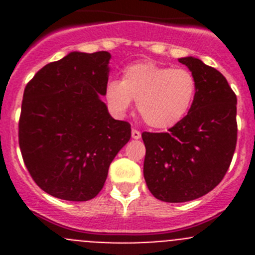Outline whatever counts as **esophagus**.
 Segmentation results:
<instances>
[{"instance_id":"34e87169","label":"esophagus","mask_w":255,"mask_h":255,"mask_svg":"<svg viewBox=\"0 0 255 255\" xmlns=\"http://www.w3.org/2000/svg\"><path fill=\"white\" fill-rule=\"evenodd\" d=\"M131 136H132V139H139L141 136V134H140V131H138L136 129H132L131 130Z\"/></svg>"}]
</instances>
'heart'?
Returning <instances> with one entry per match:
<instances>
[{
    "label": "heart",
    "mask_w": 255,
    "mask_h": 255,
    "mask_svg": "<svg viewBox=\"0 0 255 255\" xmlns=\"http://www.w3.org/2000/svg\"><path fill=\"white\" fill-rule=\"evenodd\" d=\"M197 91V79L190 70L140 61L124 69L121 82L108 83L106 97L117 114L126 112L131 101H136V111L145 125L164 130L186 116Z\"/></svg>",
    "instance_id": "b5f03b06"
}]
</instances>
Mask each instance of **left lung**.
Masks as SVG:
<instances>
[{"label":"left lung","mask_w":255,"mask_h":255,"mask_svg":"<svg viewBox=\"0 0 255 255\" xmlns=\"http://www.w3.org/2000/svg\"><path fill=\"white\" fill-rule=\"evenodd\" d=\"M198 91L188 115L167 132L141 134L144 179L157 199L182 203L203 197L224 179L238 140L236 94L226 78L199 58L184 57Z\"/></svg>","instance_id":"obj_1"}]
</instances>
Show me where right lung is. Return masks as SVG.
<instances>
[{
	"label": "right lung",
	"mask_w": 255,
	"mask_h": 255,
	"mask_svg": "<svg viewBox=\"0 0 255 255\" xmlns=\"http://www.w3.org/2000/svg\"><path fill=\"white\" fill-rule=\"evenodd\" d=\"M106 51L71 52L47 64L26 84L19 120L22 159L49 195L85 202L102 190L108 167L131 128L101 101L108 82Z\"/></svg>",
	"instance_id": "1"
}]
</instances>
